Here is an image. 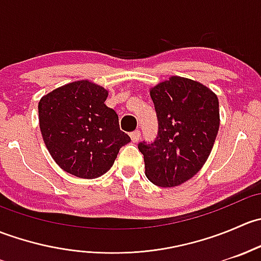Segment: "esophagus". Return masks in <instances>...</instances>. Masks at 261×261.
Returning a JSON list of instances; mask_svg holds the SVG:
<instances>
[{"mask_svg": "<svg viewBox=\"0 0 261 261\" xmlns=\"http://www.w3.org/2000/svg\"><path fill=\"white\" fill-rule=\"evenodd\" d=\"M130 136H131V140H133V143H138L139 139H140V136H141V133L139 130L133 131V133L130 134Z\"/></svg>", "mask_w": 261, "mask_h": 261, "instance_id": "1", "label": "esophagus"}]
</instances>
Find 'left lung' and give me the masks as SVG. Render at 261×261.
<instances>
[{
  "label": "left lung",
  "mask_w": 261,
  "mask_h": 261,
  "mask_svg": "<svg viewBox=\"0 0 261 261\" xmlns=\"http://www.w3.org/2000/svg\"><path fill=\"white\" fill-rule=\"evenodd\" d=\"M158 117L154 143H139L145 175L159 187H177L203 167L220 127L218 98L196 81L170 77L150 91Z\"/></svg>",
  "instance_id": "obj_1"
}]
</instances>
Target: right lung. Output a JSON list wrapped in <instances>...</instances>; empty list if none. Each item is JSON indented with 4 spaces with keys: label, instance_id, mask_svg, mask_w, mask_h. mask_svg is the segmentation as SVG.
<instances>
[{
    "label": "right lung",
    "instance_id": "obj_1",
    "mask_svg": "<svg viewBox=\"0 0 261 261\" xmlns=\"http://www.w3.org/2000/svg\"><path fill=\"white\" fill-rule=\"evenodd\" d=\"M109 92L89 81L59 87L39 102V123L50 155L64 172L78 178L101 177L118 151L130 143L118 116L106 106Z\"/></svg>",
    "mask_w": 261,
    "mask_h": 261
}]
</instances>
